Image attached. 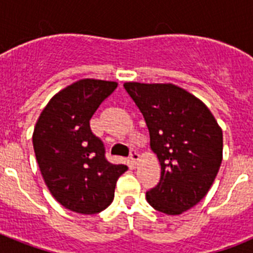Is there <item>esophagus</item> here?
I'll return each instance as SVG.
<instances>
[{"mask_svg":"<svg viewBox=\"0 0 253 253\" xmlns=\"http://www.w3.org/2000/svg\"><path fill=\"white\" fill-rule=\"evenodd\" d=\"M130 160L133 163H137L139 161V153H138L137 149H131L130 151Z\"/></svg>","mask_w":253,"mask_h":253,"instance_id":"34e87169","label":"esophagus"}]
</instances>
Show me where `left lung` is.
<instances>
[{"label": "left lung", "mask_w": 253, "mask_h": 253, "mask_svg": "<svg viewBox=\"0 0 253 253\" xmlns=\"http://www.w3.org/2000/svg\"><path fill=\"white\" fill-rule=\"evenodd\" d=\"M124 88L144 116L161 178L146 194L151 207L177 215L208 194L223 157V133L195 96L171 84L126 82Z\"/></svg>", "instance_id": "left-lung-1"}]
</instances>
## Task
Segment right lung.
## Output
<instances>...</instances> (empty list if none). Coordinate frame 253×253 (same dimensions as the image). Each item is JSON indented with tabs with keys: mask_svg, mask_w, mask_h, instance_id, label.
Returning a JSON list of instances; mask_svg holds the SVG:
<instances>
[{
	"mask_svg": "<svg viewBox=\"0 0 253 253\" xmlns=\"http://www.w3.org/2000/svg\"><path fill=\"white\" fill-rule=\"evenodd\" d=\"M118 84L80 80L48 102L33 134L40 172L49 191L66 209L96 214L111 204L116 181L128 167L113 165L90 120Z\"/></svg>",
	"mask_w": 253,
	"mask_h": 253,
	"instance_id": "1",
	"label": "right lung"
}]
</instances>
